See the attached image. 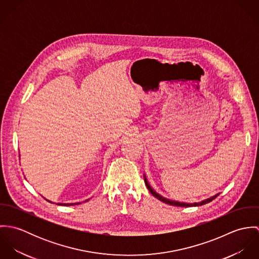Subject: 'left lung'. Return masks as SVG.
<instances>
[{"mask_svg":"<svg viewBox=\"0 0 259 259\" xmlns=\"http://www.w3.org/2000/svg\"><path fill=\"white\" fill-rule=\"evenodd\" d=\"M145 182H146V185H147V187L148 188V190L150 191V193L153 195V196H155L157 199H159L160 201H163L164 203H166V204H169V205H176V206H185V207H189V206H199V205H203V204H205V203H208V202H210V201H212L214 198H217L218 197V195L219 194H217V195H214V196H212V197H210V198H208V199H205V200H203V201H201V202H199V203H193V204H191V203H184V202H178V201H172V200H169V199H166V198H163L162 196H160L159 194H157L154 190H152L151 189V187L148 185V182H147V180L145 179Z\"/></svg>","mask_w":259,"mask_h":259,"instance_id":"left-lung-1","label":"left lung"}]
</instances>
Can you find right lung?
Instances as JSON below:
<instances>
[{
  "instance_id": "1",
  "label": "right lung",
  "mask_w": 259,
  "mask_h": 259,
  "mask_svg": "<svg viewBox=\"0 0 259 259\" xmlns=\"http://www.w3.org/2000/svg\"><path fill=\"white\" fill-rule=\"evenodd\" d=\"M59 204H62V205H74V204H77V203H71V204H64V203H59Z\"/></svg>"
}]
</instances>
